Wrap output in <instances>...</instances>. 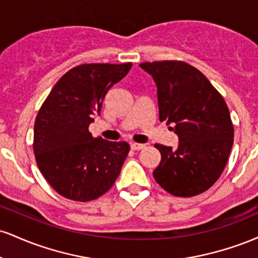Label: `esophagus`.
<instances>
[{
	"instance_id": "esophagus-1",
	"label": "esophagus",
	"mask_w": 258,
	"mask_h": 258,
	"mask_svg": "<svg viewBox=\"0 0 258 258\" xmlns=\"http://www.w3.org/2000/svg\"><path fill=\"white\" fill-rule=\"evenodd\" d=\"M146 148L144 144H141V143H131V149L132 150H142Z\"/></svg>"
}]
</instances>
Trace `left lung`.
Wrapping results in <instances>:
<instances>
[{"instance_id": "obj_1", "label": "left lung", "mask_w": 258, "mask_h": 258, "mask_svg": "<svg viewBox=\"0 0 258 258\" xmlns=\"http://www.w3.org/2000/svg\"><path fill=\"white\" fill-rule=\"evenodd\" d=\"M142 69L158 88L159 119L173 123L179 143L155 144L161 161L153 176L167 193L199 195L215 184L226 167L234 142L229 109L200 70L182 60L144 61Z\"/></svg>"}]
</instances>
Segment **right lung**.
<instances>
[{"instance_id": "obj_1", "label": "right lung", "mask_w": 258, "mask_h": 258, "mask_svg": "<svg viewBox=\"0 0 258 258\" xmlns=\"http://www.w3.org/2000/svg\"><path fill=\"white\" fill-rule=\"evenodd\" d=\"M132 63L81 64L59 79L37 112L35 159L44 179L74 201L98 199L114 185L130 152L126 142L93 137L88 126Z\"/></svg>"}]
</instances>
